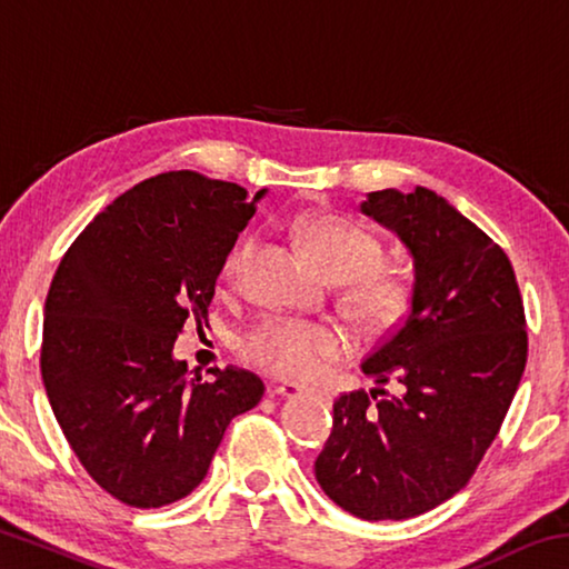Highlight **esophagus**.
<instances>
[{
	"label": "esophagus",
	"mask_w": 569,
	"mask_h": 569,
	"mask_svg": "<svg viewBox=\"0 0 569 569\" xmlns=\"http://www.w3.org/2000/svg\"><path fill=\"white\" fill-rule=\"evenodd\" d=\"M278 397H286V399H296V397H301V393H306L308 389H303V387H298V383H293V381H281L278 383V387L273 389Z\"/></svg>",
	"instance_id": "obj_1"
}]
</instances>
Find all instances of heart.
<instances>
[{"label": "heart", "instance_id": "1", "mask_svg": "<svg viewBox=\"0 0 569 569\" xmlns=\"http://www.w3.org/2000/svg\"><path fill=\"white\" fill-rule=\"evenodd\" d=\"M303 243L313 261L336 283H346L343 301L366 329H383L399 319L409 298L407 278L383 268V243L377 233L339 216H313L301 226ZM256 240L243 238L226 258L223 276L238 278ZM243 359L288 379H306L323 361H333L349 349L346 333L329 321H303L291 316H268L240 336Z\"/></svg>", "mask_w": 569, "mask_h": 569}]
</instances>
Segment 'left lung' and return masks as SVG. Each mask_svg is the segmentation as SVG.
Here are the masks:
<instances>
[{
    "label": "left lung",
    "instance_id": "left-lung-1",
    "mask_svg": "<svg viewBox=\"0 0 569 569\" xmlns=\"http://www.w3.org/2000/svg\"><path fill=\"white\" fill-rule=\"evenodd\" d=\"M361 213L409 248V311L361 363L377 389L333 401L313 469L336 505L379 522L467 487L525 373L527 331L507 253L435 190L369 192Z\"/></svg>",
    "mask_w": 569,
    "mask_h": 569
}]
</instances>
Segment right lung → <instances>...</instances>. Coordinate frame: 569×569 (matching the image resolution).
Here are the masks:
<instances>
[{"label":"right lung","mask_w":569,"mask_h":569,"mask_svg":"<svg viewBox=\"0 0 569 569\" xmlns=\"http://www.w3.org/2000/svg\"><path fill=\"white\" fill-rule=\"evenodd\" d=\"M266 196L192 170L142 180L94 216L44 303L42 381L72 451L122 505L178 502L208 475L228 423L263 381L246 369L188 379L172 356L208 323L216 281Z\"/></svg>","instance_id":"add662e5"}]
</instances>
